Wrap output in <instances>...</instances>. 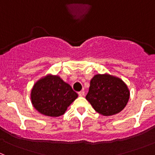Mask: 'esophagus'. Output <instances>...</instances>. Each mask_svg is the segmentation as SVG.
<instances>
[{
    "label": "esophagus",
    "instance_id": "34e87169",
    "mask_svg": "<svg viewBox=\"0 0 155 155\" xmlns=\"http://www.w3.org/2000/svg\"><path fill=\"white\" fill-rule=\"evenodd\" d=\"M78 94H79V97H83L85 95V91H79Z\"/></svg>",
    "mask_w": 155,
    "mask_h": 155
}]
</instances>
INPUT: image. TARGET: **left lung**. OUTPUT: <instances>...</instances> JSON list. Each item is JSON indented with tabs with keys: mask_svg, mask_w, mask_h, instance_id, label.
I'll return each instance as SVG.
<instances>
[{
	"mask_svg": "<svg viewBox=\"0 0 155 155\" xmlns=\"http://www.w3.org/2000/svg\"><path fill=\"white\" fill-rule=\"evenodd\" d=\"M85 98L96 112L110 116L124 109L129 101L130 90L119 77L107 73H98L91 79Z\"/></svg>",
	"mask_w": 155,
	"mask_h": 155,
	"instance_id": "left-lung-1",
	"label": "left lung"
}]
</instances>
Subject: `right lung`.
I'll list each match as a JSON object with an SVG mask.
<instances>
[{
  "mask_svg": "<svg viewBox=\"0 0 155 155\" xmlns=\"http://www.w3.org/2000/svg\"><path fill=\"white\" fill-rule=\"evenodd\" d=\"M78 94L58 75L47 74L34 83L31 101L34 109L42 115L58 117L64 115Z\"/></svg>",
  "mask_w": 155,
  "mask_h": 155,
  "instance_id": "obj_1",
  "label": "right lung"
}]
</instances>
